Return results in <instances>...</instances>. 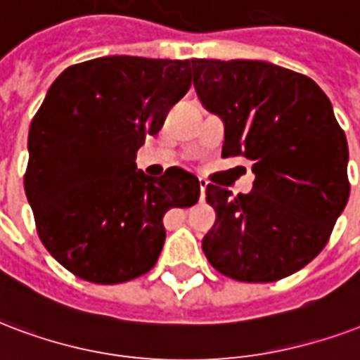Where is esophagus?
I'll use <instances>...</instances> for the list:
<instances>
[{"label":"esophagus","mask_w":360,"mask_h":360,"mask_svg":"<svg viewBox=\"0 0 360 360\" xmlns=\"http://www.w3.org/2000/svg\"><path fill=\"white\" fill-rule=\"evenodd\" d=\"M206 186H208V182L206 180H202V178H199V188H200V200H205V189Z\"/></svg>","instance_id":"esophagus-1"}]
</instances>
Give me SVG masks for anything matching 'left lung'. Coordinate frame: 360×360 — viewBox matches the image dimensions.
<instances>
[{
	"label": "left lung",
	"mask_w": 360,
	"mask_h": 360,
	"mask_svg": "<svg viewBox=\"0 0 360 360\" xmlns=\"http://www.w3.org/2000/svg\"><path fill=\"white\" fill-rule=\"evenodd\" d=\"M200 103L225 124L224 158H246L250 193L206 186L216 224L202 252L227 278L266 283L321 252L349 199L347 141L306 75L252 60H191Z\"/></svg>",
	"instance_id": "obj_1"
}]
</instances>
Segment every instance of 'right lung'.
I'll list each match as a JSON object with an SVG mask.
<instances>
[{"label":"right lung","mask_w":360,"mask_h":360,"mask_svg":"<svg viewBox=\"0 0 360 360\" xmlns=\"http://www.w3.org/2000/svg\"><path fill=\"white\" fill-rule=\"evenodd\" d=\"M191 86L189 60L105 56L67 67L27 136L24 189L52 257L101 285L146 274L165 242L163 216L199 200V180L178 167L136 171V150Z\"/></svg>","instance_id":"add662e5"}]
</instances>
